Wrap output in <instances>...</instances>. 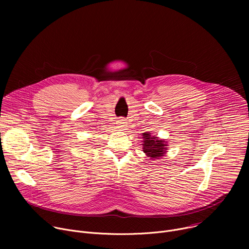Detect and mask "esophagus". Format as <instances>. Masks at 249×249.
Returning <instances> with one entry per match:
<instances>
[{"instance_id": "obj_1", "label": "esophagus", "mask_w": 249, "mask_h": 249, "mask_svg": "<svg viewBox=\"0 0 249 249\" xmlns=\"http://www.w3.org/2000/svg\"><path fill=\"white\" fill-rule=\"evenodd\" d=\"M117 127L119 129H125L127 127V122L125 119L123 118H120L119 120H117Z\"/></svg>"}]
</instances>
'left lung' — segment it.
<instances>
[{
	"label": "left lung",
	"instance_id": "8db88e82",
	"mask_svg": "<svg viewBox=\"0 0 249 249\" xmlns=\"http://www.w3.org/2000/svg\"><path fill=\"white\" fill-rule=\"evenodd\" d=\"M143 152L151 160H158L163 157L168 150L167 142L163 139H160L156 135L153 136L150 132L143 133Z\"/></svg>",
	"mask_w": 249,
	"mask_h": 249
}]
</instances>
